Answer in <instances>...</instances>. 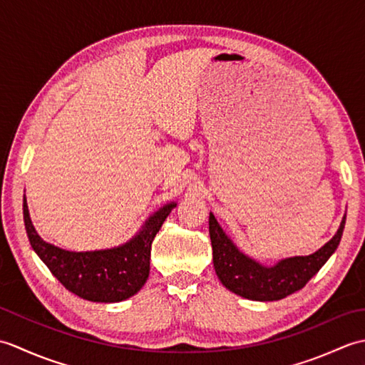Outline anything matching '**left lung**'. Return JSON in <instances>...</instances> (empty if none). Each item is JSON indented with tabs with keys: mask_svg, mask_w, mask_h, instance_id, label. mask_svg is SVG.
<instances>
[{
	"mask_svg": "<svg viewBox=\"0 0 365 365\" xmlns=\"http://www.w3.org/2000/svg\"><path fill=\"white\" fill-rule=\"evenodd\" d=\"M345 220L346 216L344 215L336 235L319 251L309 255L287 257L276 262L274 265L267 267L240 251L210 212L208 232H210L213 247V267L216 276L220 277L221 284L226 289L246 299H282L301 290L334 254L344 234Z\"/></svg>",
	"mask_w": 365,
	"mask_h": 365,
	"instance_id": "8db88e82",
	"label": "left lung"
}]
</instances>
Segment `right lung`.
I'll return each mask as SVG.
<instances>
[{"mask_svg": "<svg viewBox=\"0 0 365 365\" xmlns=\"http://www.w3.org/2000/svg\"><path fill=\"white\" fill-rule=\"evenodd\" d=\"M175 205L158 208L127 243L98 251H67L42 240L31 221L26 196L23 220L33 250L68 292L94 302H119L143 289L150 271L152 242Z\"/></svg>", "mask_w": 365, "mask_h": 365, "instance_id": "right-lung-1", "label": "right lung"}]
</instances>
